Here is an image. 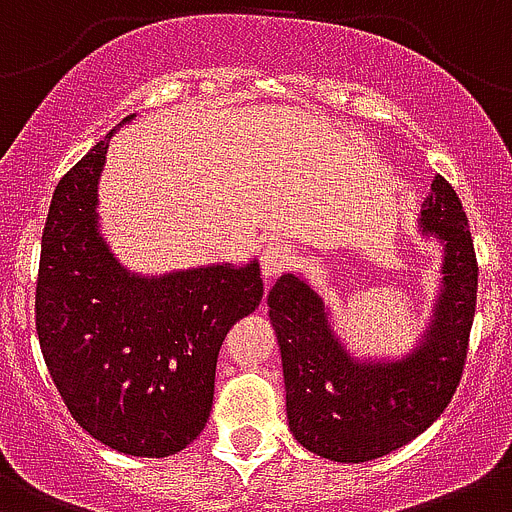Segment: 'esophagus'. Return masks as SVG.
<instances>
[{
	"mask_svg": "<svg viewBox=\"0 0 512 512\" xmlns=\"http://www.w3.org/2000/svg\"><path fill=\"white\" fill-rule=\"evenodd\" d=\"M294 264V251H291L286 243H269L261 253V271H264V279L271 281L274 276H279L281 271H286Z\"/></svg>",
	"mask_w": 512,
	"mask_h": 512,
	"instance_id": "esophagus-1",
	"label": "esophagus"
}]
</instances>
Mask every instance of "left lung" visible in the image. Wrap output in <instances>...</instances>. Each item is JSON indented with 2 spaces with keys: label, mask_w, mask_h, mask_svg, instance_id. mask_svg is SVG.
<instances>
[{
  "label": "left lung",
  "mask_w": 512,
  "mask_h": 512,
  "mask_svg": "<svg viewBox=\"0 0 512 512\" xmlns=\"http://www.w3.org/2000/svg\"><path fill=\"white\" fill-rule=\"evenodd\" d=\"M417 226L445 256L430 324L405 357H354L334 332L319 291L301 274H284L271 286L286 420L296 442L314 455L334 462L387 455L422 435L460 384L478 299V261L460 198L442 175L432 180Z\"/></svg>",
  "instance_id": "obj_1"
}]
</instances>
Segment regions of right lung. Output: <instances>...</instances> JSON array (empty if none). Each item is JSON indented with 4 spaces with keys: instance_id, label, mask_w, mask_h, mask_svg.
I'll use <instances>...</instances> for the list:
<instances>
[{
    "instance_id": "right-lung-1",
    "label": "right lung",
    "mask_w": 512,
    "mask_h": 512,
    "mask_svg": "<svg viewBox=\"0 0 512 512\" xmlns=\"http://www.w3.org/2000/svg\"><path fill=\"white\" fill-rule=\"evenodd\" d=\"M110 138L67 170L52 196L34 296L37 337L82 430L125 455L168 457L206 427L221 344L261 304L264 281L256 259L163 276L125 269L95 211Z\"/></svg>"
}]
</instances>
